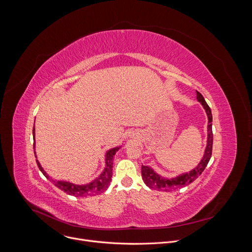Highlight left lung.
<instances>
[{
    "mask_svg": "<svg viewBox=\"0 0 252 252\" xmlns=\"http://www.w3.org/2000/svg\"><path fill=\"white\" fill-rule=\"evenodd\" d=\"M196 98L203 105L204 110L207 114V118H208L207 146H206L205 153H204V156H203L201 161L189 173H184L183 175L178 176L176 178H172V179L163 178V177L159 176L158 174H157L151 167L142 165L141 166V176H142L143 182H145V184L149 188H151L153 189H157V190H162V191H170V190L181 189V188L188 186V185L191 184L192 182H194L195 179L202 173L204 168L206 167V165L211 158V154H212V142H213V134H212V127H211L212 126V124H211L212 115H211L210 107L206 103L202 94L197 91H196Z\"/></svg>",
    "mask_w": 252,
    "mask_h": 252,
    "instance_id": "left-lung-1",
    "label": "left lung"
}]
</instances>
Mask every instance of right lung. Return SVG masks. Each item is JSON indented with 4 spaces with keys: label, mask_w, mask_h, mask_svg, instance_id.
<instances>
[{
    "label": "right lung",
    "mask_w": 252,
    "mask_h": 252,
    "mask_svg": "<svg viewBox=\"0 0 252 252\" xmlns=\"http://www.w3.org/2000/svg\"><path fill=\"white\" fill-rule=\"evenodd\" d=\"M32 134L34 138V128L32 129ZM119 151V148L113 149L111 151L107 152L106 154V158H105V168L102 171V173L95 179L94 182L91 183L90 185L86 186H76L69 183H63V182H54L55 186L62 189L63 192L69 194V195H74V196H86V195H93V194H99L102 191H104L110 186V183L112 181V176H113V158L116 153ZM37 164L40 168V170L43 172V174L47 177L50 178V176L46 173V171L43 169L41 166L40 162L37 160Z\"/></svg>",
    "instance_id": "add662e5"
}]
</instances>
